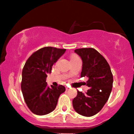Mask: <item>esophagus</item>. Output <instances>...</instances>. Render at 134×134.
I'll list each match as a JSON object with an SVG mask.
<instances>
[{"label": "esophagus", "instance_id": "esophagus-1", "mask_svg": "<svg viewBox=\"0 0 134 134\" xmlns=\"http://www.w3.org/2000/svg\"><path fill=\"white\" fill-rule=\"evenodd\" d=\"M69 90V87H66V90Z\"/></svg>", "mask_w": 134, "mask_h": 134}]
</instances>
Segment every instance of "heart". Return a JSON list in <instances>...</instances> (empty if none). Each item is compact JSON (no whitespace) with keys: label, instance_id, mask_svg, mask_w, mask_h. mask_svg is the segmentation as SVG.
Returning a JSON list of instances; mask_svg holds the SVG:
<instances>
[{"label":"heart","instance_id":"heart-1","mask_svg":"<svg viewBox=\"0 0 134 134\" xmlns=\"http://www.w3.org/2000/svg\"><path fill=\"white\" fill-rule=\"evenodd\" d=\"M78 57V56H76V54H72L71 56V59H75V58H77Z\"/></svg>","mask_w":134,"mask_h":134}]
</instances>
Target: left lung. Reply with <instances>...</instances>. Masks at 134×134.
Returning a JSON list of instances; mask_svg holds the SVG:
<instances>
[{"mask_svg": "<svg viewBox=\"0 0 134 134\" xmlns=\"http://www.w3.org/2000/svg\"><path fill=\"white\" fill-rule=\"evenodd\" d=\"M75 52L82 59L81 77L88 78L86 86L90 89L86 93L77 91L72 106L80 115L91 117L98 113L108 100L113 87V75L107 61L94 48H78Z\"/></svg>", "mask_w": 134, "mask_h": 134, "instance_id": "8db88e82", "label": "left lung"}]
</instances>
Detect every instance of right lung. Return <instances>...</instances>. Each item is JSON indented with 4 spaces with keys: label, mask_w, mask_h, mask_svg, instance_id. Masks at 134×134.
I'll return each instance as SVG.
<instances>
[{
    "label": "right lung",
    "mask_w": 134,
    "mask_h": 134,
    "mask_svg": "<svg viewBox=\"0 0 134 134\" xmlns=\"http://www.w3.org/2000/svg\"><path fill=\"white\" fill-rule=\"evenodd\" d=\"M66 49L46 47L34 52L22 71L21 91L27 106L33 113L44 115L54 110L64 86H47L46 78L52 67Z\"/></svg>",
    "instance_id": "1"
}]
</instances>
